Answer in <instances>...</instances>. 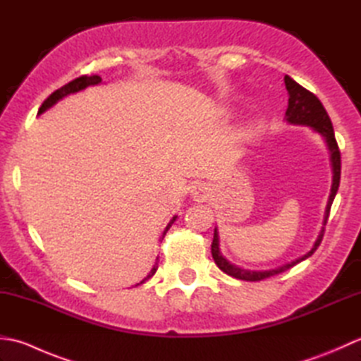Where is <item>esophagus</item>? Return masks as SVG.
Segmentation results:
<instances>
[{
    "mask_svg": "<svg viewBox=\"0 0 361 361\" xmlns=\"http://www.w3.org/2000/svg\"><path fill=\"white\" fill-rule=\"evenodd\" d=\"M190 195H192L195 202H204L209 198L211 189L208 185H204V183H197V185H194L192 189H190Z\"/></svg>",
    "mask_w": 361,
    "mask_h": 361,
    "instance_id": "esophagus-1",
    "label": "esophagus"
}]
</instances>
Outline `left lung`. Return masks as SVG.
<instances>
[{
    "label": "left lung",
    "mask_w": 361,
    "mask_h": 361,
    "mask_svg": "<svg viewBox=\"0 0 361 361\" xmlns=\"http://www.w3.org/2000/svg\"><path fill=\"white\" fill-rule=\"evenodd\" d=\"M283 82H286V88L288 91V106H287V111H286L287 121L290 122V124L309 126L313 130H317L318 133H321V136H324V140L327 142V147H329V150H331L334 176H332L331 195H329V202H327L326 212H324L323 225L326 226L329 214H331V206L334 203L336 190H338V186H340V176H341V155H340L338 144H336V140H335L332 121H331V118H329V114L323 106V104H321V101L315 94L310 93V91L305 90L304 87L299 85V83H296L293 79L288 78V75L283 78ZM324 226H323V229H321V233L318 235L315 245H313V248L307 252V255H304L302 257H299V259L293 260V262H290V264H286V265L278 267V268H273V270L251 271V270H243V268L233 265L231 262H228V260L224 256H221L220 248H219L217 228L214 229V239H212V245H211V252H212L214 260H216L217 267L224 273L233 276V278H235V279L257 282V281L271 278V276H276V274H279L282 271H286V270H288V268L296 265L298 262H301V260L310 257L313 252L317 251V248L319 247L321 240H323V235H324V231H326Z\"/></svg>",
    "instance_id": "obj_1"
}]
</instances>
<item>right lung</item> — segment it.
<instances>
[{
	"label": "right lung",
	"instance_id": "1",
	"mask_svg": "<svg viewBox=\"0 0 361 361\" xmlns=\"http://www.w3.org/2000/svg\"><path fill=\"white\" fill-rule=\"evenodd\" d=\"M101 80H102L101 75H97V74H91V75H80V78L74 79V80H71V82H68L66 85H63L62 88L56 90V91H54V93H52L48 99H46V101L42 104L40 110H38V114L43 113L44 110H48L49 106H52L54 104L59 102L60 99H62V97H65V96H68V94H71V93H78V91H80V90H83V88H87V87H90V85H96V83H99ZM175 220H176V216H175L171 221H169V225L166 226L164 233H163V237H161V239H164L166 233L169 231V228L172 226V224H173ZM157 270H158V257H157V262H155V265H153V268L150 270V273L147 274V278H144L140 283H142V282L147 281L149 278H152V276L157 273ZM140 283H136V286H140Z\"/></svg>",
	"mask_w": 361,
	"mask_h": 361
}]
</instances>
